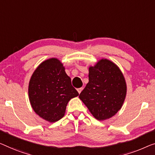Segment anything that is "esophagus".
Masks as SVG:
<instances>
[{
	"mask_svg": "<svg viewBox=\"0 0 155 155\" xmlns=\"http://www.w3.org/2000/svg\"><path fill=\"white\" fill-rule=\"evenodd\" d=\"M82 90H83V87H79V88H78L77 89V91H78V93H81V91H82Z\"/></svg>",
	"mask_w": 155,
	"mask_h": 155,
	"instance_id": "34e87169",
	"label": "esophagus"
}]
</instances>
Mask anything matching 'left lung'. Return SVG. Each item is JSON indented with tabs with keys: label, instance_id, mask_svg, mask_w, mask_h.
<instances>
[{
	"label": "left lung",
	"instance_id": "obj_1",
	"mask_svg": "<svg viewBox=\"0 0 155 155\" xmlns=\"http://www.w3.org/2000/svg\"><path fill=\"white\" fill-rule=\"evenodd\" d=\"M89 81L79 98L98 120L114 116L120 109L127 94L122 71L109 60L101 59L89 68Z\"/></svg>",
	"mask_w": 155,
	"mask_h": 155
}]
</instances>
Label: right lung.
I'll return each instance as SVG.
<instances>
[{"label": "right lung", "mask_w": 155, "mask_h": 155, "mask_svg": "<svg viewBox=\"0 0 155 155\" xmlns=\"http://www.w3.org/2000/svg\"><path fill=\"white\" fill-rule=\"evenodd\" d=\"M78 95L63 63L54 58L42 62L30 80L28 96L31 107L39 116L48 122L61 120L68 101Z\"/></svg>", "instance_id": "right-lung-1"}]
</instances>
